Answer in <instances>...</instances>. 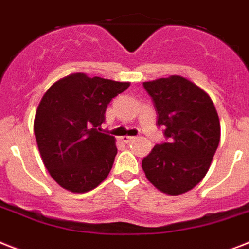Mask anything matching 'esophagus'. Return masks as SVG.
Segmentation results:
<instances>
[{
	"mask_svg": "<svg viewBox=\"0 0 249 249\" xmlns=\"http://www.w3.org/2000/svg\"><path fill=\"white\" fill-rule=\"evenodd\" d=\"M121 140H122L123 142L129 143V142H131V141H133V140H135V137H132V136H123Z\"/></svg>",
	"mask_w": 249,
	"mask_h": 249,
	"instance_id": "1",
	"label": "esophagus"
}]
</instances>
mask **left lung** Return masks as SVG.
<instances>
[{
	"label": "left lung",
	"instance_id": "8db88e82",
	"mask_svg": "<svg viewBox=\"0 0 249 249\" xmlns=\"http://www.w3.org/2000/svg\"><path fill=\"white\" fill-rule=\"evenodd\" d=\"M166 142L142 159L150 183L170 196L186 194L206 176L220 141V121L207 92L182 76L143 83Z\"/></svg>",
	"mask_w": 249,
	"mask_h": 249
}]
</instances>
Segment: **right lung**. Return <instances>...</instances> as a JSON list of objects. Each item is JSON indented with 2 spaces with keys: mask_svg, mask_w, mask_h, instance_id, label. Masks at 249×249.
Here are the masks:
<instances>
[{
  "mask_svg": "<svg viewBox=\"0 0 249 249\" xmlns=\"http://www.w3.org/2000/svg\"><path fill=\"white\" fill-rule=\"evenodd\" d=\"M129 83L85 73L55 81L43 95L34 133L43 163L59 186L75 194L106 179L117 155L116 139L102 129L110 100Z\"/></svg>",
  "mask_w": 249,
  "mask_h": 249,
  "instance_id": "obj_1",
  "label": "right lung"
}]
</instances>
